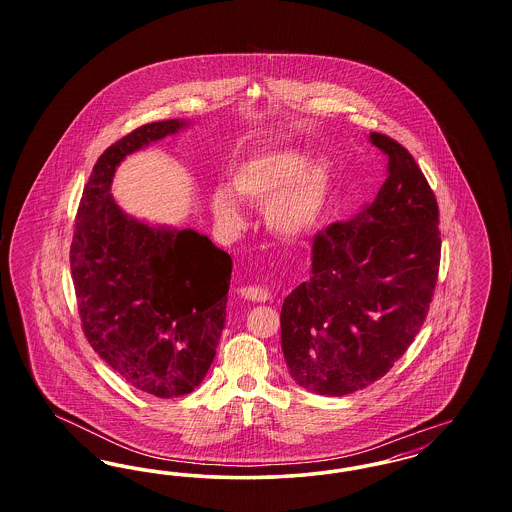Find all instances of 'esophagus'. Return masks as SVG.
<instances>
[{
	"label": "esophagus",
	"mask_w": 512,
	"mask_h": 512,
	"mask_svg": "<svg viewBox=\"0 0 512 512\" xmlns=\"http://www.w3.org/2000/svg\"><path fill=\"white\" fill-rule=\"evenodd\" d=\"M240 293L244 295L245 299H249V301H257V303H263V301H268L270 299V293L265 288H257V286H245L240 290Z\"/></svg>",
	"instance_id": "34e87169"
}]
</instances>
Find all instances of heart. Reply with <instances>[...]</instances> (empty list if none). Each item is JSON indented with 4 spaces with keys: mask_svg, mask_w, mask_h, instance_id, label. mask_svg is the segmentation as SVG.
<instances>
[{
    "mask_svg": "<svg viewBox=\"0 0 512 512\" xmlns=\"http://www.w3.org/2000/svg\"><path fill=\"white\" fill-rule=\"evenodd\" d=\"M332 184L330 163L311 161L299 147L276 149L244 161L232 174L234 192L251 205L265 208L267 224L284 238H299L317 226ZM211 207L228 230L242 226V213L228 190L211 195Z\"/></svg>",
    "mask_w": 512,
    "mask_h": 512,
    "instance_id": "1",
    "label": "heart"
}]
</instances>
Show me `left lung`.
<instances>
[{
	"mask_svg": "<svg viewBox=\"0 0 512 512\" xmlns=\"http://www.w3.org/2000/svg\"><path fill=\"white\" fill-rule=\"evenodd\" d=\"M388 178L351 220L320 230L309 280L282 305L293 380L318 395L363 390L390 372L420 332L441 259L436 195L407 147L370 132Z\"/></svg>",
	"mask_w": 512,
	"mask_h": 512,
	"instance_id": "left-lung-1",
	"label": "left lung"
}]
</instances>
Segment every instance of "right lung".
Here are the masks:
<instances>
[{
	"instance_id": "1",
	"label": "right lung",
	"mask_w": 512,
	"mask_h": 512,
	"mask_svg": "<svg viewBox=\"0 0 512 512\" xmlns=\"http://www.w3.org/2000/svg\"><path fill=\"white\" fill-rule=\"evenodd\" d=\"M182 126L149 122L99 155L71 244L86 340L126 384L163 399L194 391L217 355L232 259L194 230L128 217L109 190L128 153Z\"/></svg>"
}]
</instances>
